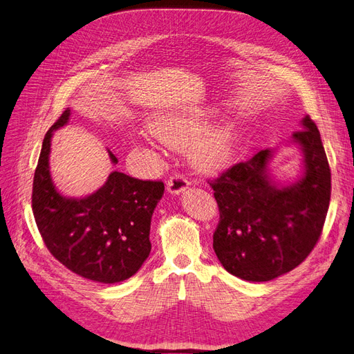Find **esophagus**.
<instances>
[{
    "instance_id": "esophagus-1",
    "label": "esophagus",
    "mask_w": 354,
    "mask_h": 354,
    "mask_svg": "<svg viewBox=\"0 0 354 354\" xmlns=\"http://www.w3.org/2000/svg\"><path fill=\"white\" fill-rule=\"evenodd\" d=\"M189 187V181L186 177H183L181 174H173L168 178V183H167V189L169 194H174L178 195L183 192Z\"/></svg>"
}]
</instances>
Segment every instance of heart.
Wrapping results in <instances>:
<instances>
[{"label": "heart", "mask_w": 354, "mask_h": 354, "mask_svg": "<svg viewBox=\"0 0 354 354\" xmlns=\"http://www.w3.org/2000/svg\"><path fill=\"white\" fill-rule=\"evenodd\" d=\"M205 123L204 113H181L160 116L149 123L151 136L174 149L189 147L192 164L204 173H214L232 160L236 149L234 123H221L201 133Z\"/></svg>", "instance_id": "heart-1"}]
</instances>
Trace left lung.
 <instances>
[{"label": "left lung", "instance_id": "1", "mask_svg": "<svg viewBox=\"0 0 354 354\" xmlns=\"http://www.w3.org/2000/svg\"><path fill=\"white\" fill-rule=\"evenodd\" d=\"M293 141L304 151L305 176L277 187L266 174V149L208 180L218 207L213 248L223 268L247 281H270L301 265L317 244L330 201V168L310 116Z\"/></svg>", "mask_w": 354, "mask_h": 354}]
</instances>
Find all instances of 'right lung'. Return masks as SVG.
Here are the masks:
<instances>
[{"instance_id":"1","label":"right lung","mask_w":354,"mask_h":354,"mask_svg":"<svg viewBox=\"0 0 354 354\" xmlns=\"http://www.w3.org/2000/svg\"><path fill=\"white\" fill-rule=\"evenodd\" d=\"M70 118L66 109L43 140L34 174L32 213L43 241L65 268L98 283H119L136 274L150 253V222L164 195L160 180H138L113 171L97 192L62 196L50 177L52 132ZM109 155L113 164L118 158Z\"/></svg>"}]
</instances>
